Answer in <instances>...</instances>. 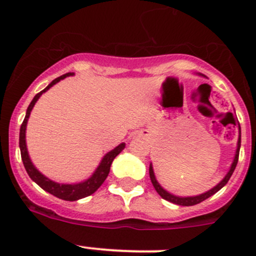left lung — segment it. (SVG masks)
I'll use <instances>...</instances> for the list:
<instances>
[{"label": "left lung", "instance_id": "left-lung-1", "mask_svg": "<svg viewBox=\"0 0 256 256\" xmlns=\"http://www.w3.org/2000/svg\"><path fill=\"white\" fill-rule=\"evenodd\" d=\"M198 76H202V74H198ZM232 115H233V114H232ZM238 130H239L238 142H236V154H234L233 162H232V164H230V167H229V170H228V172H226V174L223 177V180H222L220 182L218 183V184L214 186L213 188H210V190H207V192L200 193V194H197V196H187V197H182V196H176V194H174V193H171V192H168V190H166L164 187H162L161 184H160L158 180H157L156 176H154V166H152V164H150V168H148L150 178H151V182H152V184H154V190H157V193H158V194L161 196V197L164 198V200H168V202L174 203V204L184 206V207H190V206L198 204V203L203 202V200H207V198L210 197V196L216 194V193L218 192L219 190H222V188H223L224 186H226V183H228V180H230L232 174H233L234 170H236V164H238L239 151H240V142H242V131H240V125H239V124H238Z\"/></svg>", "mask_w": 256, "mask_h": 256}]
</instances>
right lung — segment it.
<instances>
[{"instance_id": "add662e5", "label": "right lung", "mask_w": 256, "mask_h": 256, "mask_svg": "<svg viewBox=\"0 0 256 256\" xmlns=\"http://www.w3.org/2000/svg\"><path fill=\"white\" fill-rule=\"evenodd\" d=\"M74 73H66L64 76H59V78L54 79L50 84L48 85L46 89H43L42 92H38L33 100L30 102V106H28L27 112H26V118L23 120L22 125H20V157H22L23 164H24V168L27 171L28 176L30 177V180L33 182L37 183L42 190H44L46 192L50 193V194L56 196V198H60V200H82V198L88 197V196L92 194L100 186L104 183V180H106L108 174L110 172V166H112L114 158L125 148V142L120 144L118 146H116L115 148L109 151L108 154H105V156L102 157V161H100L99 166L96 167V170L94 171V174H92L89 178L86 180H82V182L78 183H59L56 182V180H50L47 176L40 172L37 170V167L33 164L32 160H30V154H28L27 150V144H26V130H27V122L28 118H30V112H32L33 106L36 105V102H38L40 96H42L43 92H46L47 90L50 89L53 85H56V82H59L60 80L66 79V76H73Z\"/></svg>"}]
</instances>
